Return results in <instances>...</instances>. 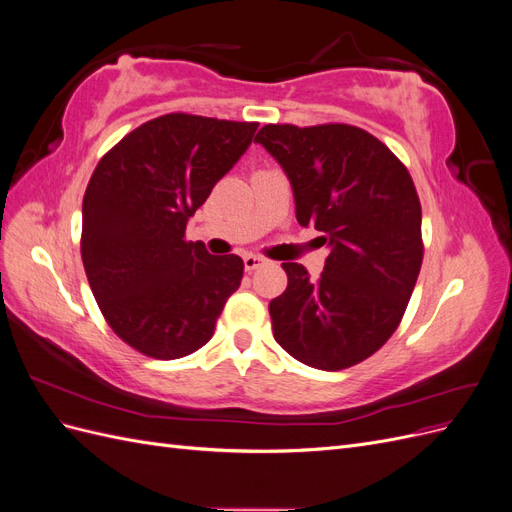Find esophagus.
I'll return each instance as SVG.
<instances>
[{"label":"esophagus","mask_w":512,"mask_h":512,"mask_svg":"<svg viewBox=\"0 0 512 512\" xmlns=\"http://www.w3.org/2000/svg\"><path fill=\"white\" fill-rule=\"evenodd\" d=\"M243 265H245V271H256V269H260L262 265H267V260L256 256V254H245V256H243Z\"/></svg>","instance_id":"1"}]
</instances>
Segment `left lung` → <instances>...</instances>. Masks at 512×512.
<instances>
[{"mask_svg": "<svg viewBox=\"0 0 512 512\" xmlns=\"http://www.w3.org/2000/svg\"><path fill=\"white\" fill-rule=\"evenodd\" d=\"M254 143L286 173L297 222L329 247L318 280L297 262L282 265L288 288L269 303L275 342L324 371L361 363L397 329L421 271L412 177L376 136L346 123H269Z\"/></svg>", "mask_w": 512, "mask_h": 512, "instance_id": "left-lung-1", "label": "left lung"}]
</instances>
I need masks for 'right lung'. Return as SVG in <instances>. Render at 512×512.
<instances>
[{"label": "right lung", "instance_id": "add662e5", "mask_svg": "<svg viewBox=\"0 0 512 512\" xmlns=\"http://www.w3.org/2000/svg\"><path fill=\"white\" fill-rule=\"evenodd\" d=\"M258 123L162 115L106 153L83 198L81 254L91 292L123 342L181 359L213 337L243 260L185 241L213 185L252 145Z\"/></svg>", "mask_w": 512, "mask_h": 512}]
</instances>
